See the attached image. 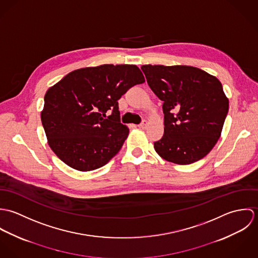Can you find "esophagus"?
I'll list each match as a JSON object with an SVG mask.
<instances>
[{
	"instance_id": "34e87169",
	"label": "esophagus",
	"mask_w": 258,
	"mask_h": 258,
	"mask_svg": "<svg viewBox=\"0 0 258 258\" xmlns=\"http://www.w3.org/2000/svg\"><path fill=\"white\" fill-rule=\"evenodd\" d=\"M147 121H146V120H143V121L139 124V127H140V128H145V127L147 126Z\"/></svg>"
}]
</instances>
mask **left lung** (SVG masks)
<instances>
[{"label": "left lung", "instance_id": "left-lung-1", "mask_svg": "<svg viewBox=\"0 0 258 258\" xmlns=\"http://www.w3.org/2000/svg\"><path fill=\"white\" fill-rule=\"evenodd\" d=\"M162 100L164 135L154 143L164 160L188 165L206 157L220 139L228 99L214 75L188 66H142Z\"/></svg>", "mask_w": 258, "mask_h": 258}]
</instances>
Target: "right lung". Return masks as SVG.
Listing matches in <instances>:
<instances>
[{
  "mask_svg": "<svg viewBox=\"0 0 258 258\" xmlns=\"http://www.w3.org/2000/svg\"><path fill=\"white\" fill-rule=\"evenodd\" d=\"M143 82L144 75L134 64H103L66 75L46 91L40 113L50 149L77 171L106 165L129 134L119 120L118 100ZM108 110L112 113L106 117Z\"/></svg>",
  "mask_w": 258,
  "mask_h": 258,
  "instance_id": "add662e5",
  "label": "right lung"
}]
</instances>
